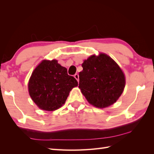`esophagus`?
<instances>
[{
	"instance_id": "esophagus-1",
	"label": "esophagus",
	"mask_w": 154,
	"mask_h": 154,
	"mask_svg": "<svg viewBox=\"0 0 154 154\" xmlns=\"http://www.w3.org/2000/svg\"><path fill=\"white\" fill-rule=\"evenodd\" d=\"M74 78H76L78 82H79V75H78V74H74Z\"/></svg>"
}]
</instances>
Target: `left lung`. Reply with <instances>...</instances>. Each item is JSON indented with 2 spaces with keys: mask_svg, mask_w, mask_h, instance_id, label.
Wrapping results in <instances>:
<instances>
[{
  "mask_svg": "<svg viewBox=\"0 0 154 154\" xmlns=\"http://www.w3.org/2000/svg\"><path fill=\"white\" fill-rule=\"evenodd\" d=\"M79 88L88 103L103 109L114 104L124 91L125 75L111 57L92 54L82 64Z\"/></svg>",
  "mask_w": 154,
  "mask_h": 154,
  "instance_id": "obj_1",
  "label": "left lung"
}]
</instances>
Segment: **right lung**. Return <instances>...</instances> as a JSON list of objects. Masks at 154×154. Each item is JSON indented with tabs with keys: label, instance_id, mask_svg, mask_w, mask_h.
I'll return each instance as SVG.
<instances>
[{
	"label": "right lung",
	"instance_id": "obj_1",
	"mask_svg": "<svg viewBox=\"0 0 154 154\" xmlns=\"http://www.w3.org/2000/svg\"><path fill=\"white\" fill-rule=\"evenodd\" d=\"M76 86L77 80L56 59L43 60L33 70L28 85L33 101L40 109L48 111L62 107Z\"/></svg>",
	"mask_w": 154,
	"mask_h": 154
}]
</instances>
